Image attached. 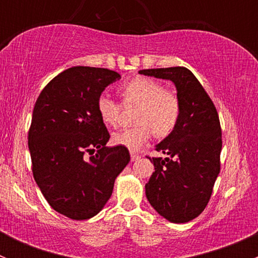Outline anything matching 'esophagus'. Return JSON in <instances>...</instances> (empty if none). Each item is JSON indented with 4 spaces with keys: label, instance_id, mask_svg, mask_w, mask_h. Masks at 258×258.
Instances as JSON below:
<instances>
[{
    "label": "esophagus",
    "instance_id": "34e87169",
    "mask_svg": "<svg viewBox=\"0 0 258 258\" xmlns=\"http://www.w3.org/2000/svg\"><path fill=\"white\" fill-rule=\"evenodd\" d=\"M140 158H141V157H140L137 153H131V161H132V162H135V161H139Z\"/></svg>",
    "mask_w": 258,
    "mask_h": 258
}]
</instances>
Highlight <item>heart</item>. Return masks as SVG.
<instances>
[{"label":"heart","mask_w":258,"mask_h":258,"mask_svg":"<svg viewBox=\"0 0 258 258\" xmlns=\"http://www.w3.org/2000/svg\"><path fill=\"white\" fill-rule=\"evenodd\" d=\"M118 92L124 107L137 108L134 118L136 126L114 132V145L137 151L147 144L152 135L165 139L175 131L181 117V101L175 92L163 88L158 81L140 77L122 85ZM96 108L103 123L118 124L122 111L118 102L101 95Z\"/></svg>","instance_id":"1"}]
</instances>
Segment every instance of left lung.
Wrapping results in <instances>:
<instances>
[{
	"mask_svg": "<svg viewBox=\"0 0 258 258\" xmlns=\"http://www.w3.org/2000/svg\"><path fill=\"white\" fill-rule=\"evenodd\" d=\"M140 74L172 81L181 101L177 127L156 146L167 157L147 156L155 172L145 186L146 196L166 220L188 222L206 209L221 170L222 131L217 110L186 67L141 70Z\"/></svg>",
	"mask_w": 258,
	"mask_h": 258,
	"instance_id": "obj_1",
	"label": "left lung"
}]
</instances>
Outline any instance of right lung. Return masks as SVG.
Returning a JSON list of instances; mask_svg holds the SVG:
<instances>
[{
  "instance_id": "1",
  "label": "right lung",
  "mask_w": 258,
  "mask_h": 258,
  "mask_svg": "<svg viewBox=\"0 0 258 258\" xmlns=\"http://www.w3.org/2000/svg\"><path fill=\"white\" fill-rule=\"evenodd\" d=\"M119 79L107 69L71 67L35 103L28 131L33 177L49 206L71 220L97 215L130 162L126 147H106L110 134L96 108L102 91Z\"/></svg>"
}]
</instances>
